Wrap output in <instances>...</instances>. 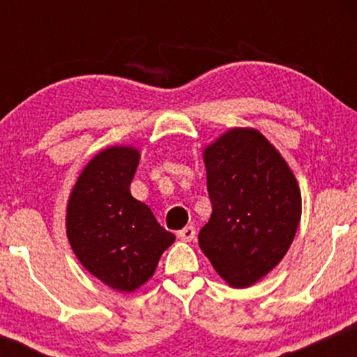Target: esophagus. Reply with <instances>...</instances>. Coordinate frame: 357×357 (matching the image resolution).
I'll use <instances>...</instances> for the list:
<instances>
[{
  "mask_svg": "<svg viewBox=\"0 0 357 357\" xmlns=\"http://www.w3.org/2000/svg\"><path fill=\"white\" fill-rule=\"evenodd\" d=\"M195 235H196L195 227H186V228H183V230L178 231V238L183 241H191L192 238H195Z\"/></svg>",
  "mask_w": 357,
  "mask_h": 357,
  "instance_id": "1",
  "label": "esophagus"
}]
</instances>
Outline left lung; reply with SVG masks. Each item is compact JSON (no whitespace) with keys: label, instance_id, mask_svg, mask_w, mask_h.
<instances>
[{"label":"left lung","instance_id":"left-lung-1","mask_svg":"<svg viewBox=\"0 0 357 357\" xmlns=\"http://www.w3.org/2000/svg\"><path fill=\"white\" fill-rule=\"evenodd\" d=\"M213 213L198 235L216 273L235 289L280 264L301 223L298 183L260 130L235 127L203 151Z\"/></svg>","mask_w":357,"mask_h":357}]
</instances>
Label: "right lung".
Wrapping results in <instances>:
<instances>
[{"label":"right lung","mask_w":357,"mask_h":357,"mask_svg":"<svg viewBox=\"0 0 357 357\" xmlns=\"http://www.w3.org/2000/svg\"><path fill=\"white\" fill-rule=\"evenodd\" d=\"M141 153L110 146L84 167L67 204V238L87 272L117 292L144 285L176 240L130 195Z\"/></svg>","instance_id":"add662e5"}]
</instances>
